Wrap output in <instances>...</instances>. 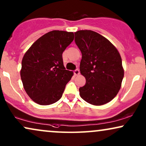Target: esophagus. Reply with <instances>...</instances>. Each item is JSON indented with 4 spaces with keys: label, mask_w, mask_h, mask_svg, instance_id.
I'll use <instances>...</instances> for the list:
<instances>
[{
    "label": "esophagus",
    "mask_w": 146,
    "mask_h": 146,
    "mask_svg": "<svg viewBox=\"0 0 146 146\" xmlns=\"http://www.w3.org/2000/svg\"><path fill=\"white\" fill-rule=\"evenodd\" d=\"M74 74H75V75H79V74H80V72H79L78 69H76L74 71Z\"/></svg>",
    "instance_id": "obj_1"
}]
</instances>
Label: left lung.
<instances>
[{"mask_svg": "<svg viewBox=\"0 0 146 146\" xmlns=\"http://www.w3.org/2000/svg\"><path fill=\"white\" fill-rule=\"evenodd\" d=\"M75 42L82 52L80 73L86 79L79 95L90 104L110 102L121 89L124 77L119 51L108 39L92 30L75 32Z\"/></svg>", "mask_w": 146, "mask_h": 146, "instance_id": "8db88e82", "label": "left lung"}]
</instances>
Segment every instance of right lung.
Masks as SVG:
<instances>
[{
	"label": "right lung",
	"instance_id": "add662e5",
	"mask_svg": "<svg viewBox=\"0 0 146 146\" xmlns=\"http://www.w3.org/2000/svg\"><path fill=\"white\" fill-rule=\"evenodd\" d=\"M74 34L53 30L38 38L23 57L20 75L24 90L34 102L50 105L59 100L73 72L64 67L62 52Z\"/></svg>",
	"mask_w": 146,
	"mask_h": 146
}]
</instances>
